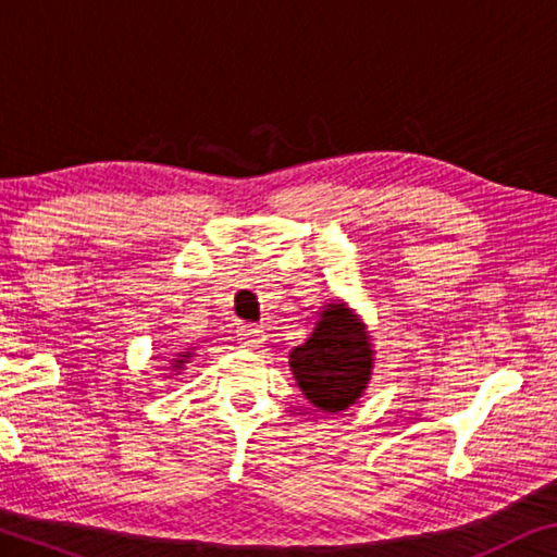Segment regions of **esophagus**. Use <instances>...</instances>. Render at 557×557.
Listing matches in <instances>:
<instances>
[{"label":"esophagus","mask_w":557,"mask_h":557,"mask_svg":"<svg viewBox=\"0 0 557 557\" xmlns=\"http://www.w3.org/2000/svg\"><path fill=\"white\" fill-rule=\"evenodd\" d=\"M238 341L244 348H260V343L265 341V336H262V329L252 326V323H246V326L238 329Z\"/></svg>","instance_id":"esophagus-1"}]
</instances>
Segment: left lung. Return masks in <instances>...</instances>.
I'll return each instance as SVG.
<instances>
[{
	"mask_svg": "<svg viewBox=\"0 0 557 557\" xmlns=\"http://www.w3.org/2000/svg\"><path fill=\"white\" fill-rule=\"evenodd\" d=\"M289 370L305 399L319 411H346L366 394L375 370L368 323L343 299L329 301L309 338L289 350Z\"/></svg>",
	"mask_w": 557,
	"mask_h": 557,
	"instance_id": "obj_1",
	"label": "left lung"
}]
</instances>
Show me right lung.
<instances>
[{
  "label": "right lung",
  "instance_id": "1",
  "mask_svg": "<svg viewBox=\"0 0 557 557\" xmlns=\"http://www.w3.org/2000/svg\"><path fill=\"white\" fill-rule=\"evenodd\" d=\"M195 350H197L195 346H191V348H180V350H175V352H173V358L168 360V366H170L168 370H170V372H177V375H180V372L185 370L187 362H189L191 358H195Z\"/></svg>",
  "mask_w": 557,
  "mask_h": 557
}]
</instances>
